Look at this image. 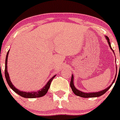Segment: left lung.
Returning a JSON list of instances; mask_svg holds the SVG:
<instances>
[{
  "label": "left lung",
  "instance_id": "left-lung-1",
  "mask_svg": "<svg viewBox=\"0 0 120 120\" xmlns=\"http://www.w3.org/2000/svg\"><path fill=\"white\" fill-rule=\"evenodd\" d=\"M106 38L108 41V44H109V46L110 48L112 49V50L113 51V52H114V50H113L112 49L111 46V43H110V42H109V38L107 37V36H106ZM116 75H117V74H116ZM116 75H115V77H116ZM115 79L114 80V81L112 82V83L111 84V85L109 86L108 87H107L106 89H105L103 90L99 91V92H94V93H93V92H92V93H84V92H82V91H80V90H79L78 89H77L76 88H75V87L74 86V82H73L74 76L72 75V77H71V82H70V86H71V89H72L73 93H74L75 95H77V96H80V97H82V98H87L99 97V96H102V95H103L104 93H106V92H107L108 90L111 87V86L112 85V84L114 83V82H115Z\"/></svg>",
  "mask_w": 120,
  "mask_h": 120
}]
</instances>
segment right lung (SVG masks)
<instances>
[{"label":"right lung","instance_id":"obj_1","mask_svg":"<svg viewBox=\"0 0 120 120\" xmlns=\"http://www.w3.org/2000/svg\"><path fill=\"white\" fill-rule=\"evenodd\" d=\"M8 50L7 53V55H6V60H5V78H6V80L7 81V83L8 84V85L9 86V87L11 88L16 93H17L18 94H19V96H22L23 98H40L41 96H45V94H46L47 92H48V90H49V87H50V84H51V82L52 81V80L55 78V77L56 76V75H55L54 76L52 77L51 79L49 80V82L47 83V84L43 87L41 89V90H39L37 91V92H22V91H21L19 90H18V89H16L15 86H14V84L12 83V82L11 81V79H10L9 76V74L7 70V62H8V53H9Z\"/></svg>","mask_w":120,"mask_h":120}]
</instances>
